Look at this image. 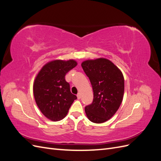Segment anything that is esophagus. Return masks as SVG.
<instances>
[{
    "label": "esophagus",
    "instance_id": "esophagus-1",
    "mask_svg": "<svg viewBox=\"0 0 161 161\" xmlns=\"http://www.w3.org/2000/svg\"><path fill=\"white\" fill-rule=\"evenodd\" d=\"M77 98H78V99H80L81 98V95H80V93H78V94H77Z\"/></svg>",
    "mask_w": 161,
    "mask_h": 161
}]
</instances>
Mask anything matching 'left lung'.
Listing matches in <instances>:
<instances>
[{"label": "left lung", "instance_id": "8db88e82", "mask_svg": "<svg viewBox=\"0 0 161 161\" xmlns=\"http://www.w3.org/2000/svg\"><path fill=\"white\" fill-rule=\"evenodd\" d=\"M93 91V101L85 107L88 119L101 124L109 120L118 110L124 93L122 72L106 58H97L82 62Z\"/></svg>", "mask_w": 161, "mask_h": 161}]
</instances>
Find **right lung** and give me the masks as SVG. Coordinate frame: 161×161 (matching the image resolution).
Returning a JSON list of instances; mask_svg holds the SVG:
<instances>
[{
	"label": "right lung",
	"mask_w": 161,
	"mask_h": 161,
	"mask_svg": "<svg viewBox=\"0 0 161 161\" xmlns=\"http://www.w3.org/2000/svg\"><path fill=\"white\" fill-rule=\"evenodd\" d=\"M77 65L74 60H55L47 62L39 72L33 82L36 104L47 119L57 121L64 118L75 99L65 76Z\"/></svg>",
	"instance_id": "add662e5"
}]
</instances>
